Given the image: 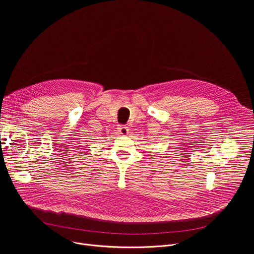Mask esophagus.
<instances>
[{
    "label": "esophagus",
    "mask_w": 254,
    "mask_h": 254,
    "mask_svg": "<svg viewBox=\"0 0 254 254\" xmlns=\"http://www.w3.org/2000/svg\"><path fill=\"white\" fill-rule=\"evenodd\" d=\"M118 130H119V132H120L121 134H123V135H127V134L128 133V127H126V126H120L119 128H118Z\"/></svg>",
    "instance_id": "1"
}]
</instances>
